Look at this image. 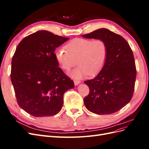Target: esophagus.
<instances>
[{"instance_id": "1", "label": "esophagus", "mask_w": 149, "mask_h": 149, "mask_svg": "<svg viewBox=\"0 0 149 149\" xmlns=\"http://www.w3.org/2000/svg\"><path fill=\"white\" fill-rule=\"evenodd\" d=\"M80 83H81V81H79V80H76V79L74 80V83L75 85H78Z\"/></svg>"}]
</instances>
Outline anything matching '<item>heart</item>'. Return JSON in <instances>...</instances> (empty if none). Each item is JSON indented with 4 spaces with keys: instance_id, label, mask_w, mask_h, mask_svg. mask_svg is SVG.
Returning a JSON list of instances; mask_svg holds the SVG:
<instances>
[{
    "instance_id": "heart-1",
    "label": "heart",
    "mask_w": 149,
    "mask_h": 149,
    "mask_svg": "<svg viewBox=\"0 0 149 149\" xmlns=\"http://www.w3.org/2000/svg\"><path fill=\"white\" fill-rule=\"evenodd\" d=\"M66 48L67 50L63 47L56 49V60L66 71L74 66L77 60L79 66L71 73L76 78L96 75L103 68L107 58V45L101 38H74L66 45Z\"/></svg>"
}]
</instances>
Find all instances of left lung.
I'll list each match as a JSON object with an SVG mask.
<instances>
[{
  "mask_svg": "<svg viewBox=\"0 0 149 149\" xmlns=\"http://www.w3.org/2000/svg\"><path fill=\"white\" fill-rule=\"evenodd\" d=\"M86 38H101L107 45L108 55L103 68L95 78L85 81L89 93L84 98L86 107L97 114L119 111L133 96L136 68L132 50L122 36L106 29L83 35Z\"/></svg>",
  "mask_w": 149,
  "mask_h": 149,
  "instance_id": "left-lung-1",
  "label": "left lung"
}]
</instances>
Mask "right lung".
<instances>
[{
    "instance_id": "1",
    "label": "right lung",
    "mask_w": 149,
    "mask_h": 149,
    "mask_svg": "<svg viewBox=\"0 0 149 149\" xmlns=\"http://www.w3.org/2000/svg\"><path fill=\"white\" fill-rule=\"evenodd\" d=\"M65 38L40 30L24 38L18 45L12 60L10 79L18 104L35 117L52 116L63 105V94L73 88L56 60V48Z\"/></svg>"
}]
</instances>
